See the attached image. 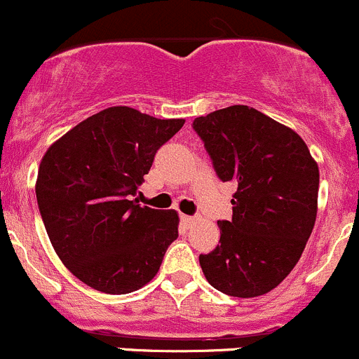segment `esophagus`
<instances>
[{
    "label": "esophagus",
    "mask_w": 359,
    "mask_h": 359,
    "mask_svg": "<svg viewBox=\"0 0 359 359\" xmlns=\"http://www.w3.org/2000/svg\"><path fill=\"white\" fill-rule=\"evenodd\" d=\"M181 219H183L184 225H194V223L197 222V218H195V216H187V215H181Z\"/></svg>",
    "instance_id": "obj_1"
}]
</instances>
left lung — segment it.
Segmentation results:
<instances>
[{"mask_svg":"<svg viewBox=\"0 0 359 359\" xmlns=\"http://www.w3.org/2000/svg\"><path fill=\"white\" fill-rule=\"evenodd\" d=\"M194 129L218 178L237 187L219 244L198 257L202 272L225 295H265L293 271L314 229L318 164L295 130L250 106L198 116Z\"/></svg>","mask_w":359,"mask_h":359,"instance_id":"left-lung-1","label":"left lung"}]
</instances>
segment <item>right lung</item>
Listing matches in <instances>:
<instances>
[{
  "mask_svg": "<svg viewBox=\"0 0 359 359\" xmlns=\"http://www.w3.org/2000/svg\"><path fill=\"white\" fill-rule=\"evenodd\" d=\"M183 123L111 106L45 151L36 180L41 219L60 262L90 288L109 295L143 288L178 239L175 209L141 208L130 198Z\"/></svg>",
  "mask_w": 359,
  "mask_h": 359,
  "instance_id": "right-lung-1",
  "label": "right lung"
}]
</instances>
